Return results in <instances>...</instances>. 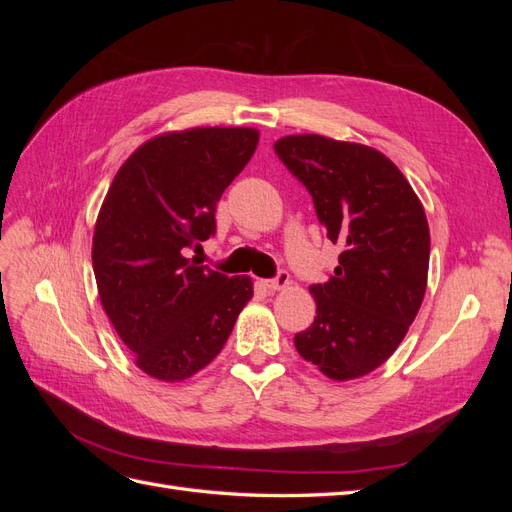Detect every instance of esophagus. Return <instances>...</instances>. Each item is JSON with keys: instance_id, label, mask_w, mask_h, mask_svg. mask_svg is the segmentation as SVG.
Instances as JSON below:
<instances>
[{"instance_id": "34e87169", "label": "esophagus", "mask_w": 512, "mask_h": 512, "mask_svg": "<svg viewBox=\"0 0 512 512\" xmlns=\"http://www.w3.org/2000/svg\"><path fill=\"white\" fill-rule=\"evenodd\" d=\"M288 284H290L288 271H280V273H277V275L273 277V280H265V282H262V286H265L269 292L284 290V288H288Z\"/></svg>"}]
</instances>
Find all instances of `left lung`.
<instances>
[{
	"mask_svg": "<svg viewBox=\"0 0 512 512\" xmlns=\"http://www.w3.org/2000/svg\"><path fill=\"white\" fill-rule=\"evenodd\" d=\"M277 158L314 198L339 265L316 299L312 327L294 346L333 380L361 378L397 350L427 288L429 226L421 200L384 153L320 134H292Z\"/></svg>",
	"mask_w": 512,
	"mask_h": 512,
	"instance_id": "left-lung-1",
	"label": "left lung"
}]
</instances>
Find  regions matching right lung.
<instances>
[{
  "mask_svg": "<svg viewBox=\"0 0 512 512\" xmlns=\"http://www.w3.org/2000/svg\"><path fill=\"white\" fill-rule=\"evenodd\" d=\"M256 145L254 128L160 134L106 192L91 247L98 294L151 378L179 382L209 365L252 299L250 277L198 267L188 252L215 232V205Z\"/></svg>",
  "mask_w": 512,
  "mask_h": 512,
  "instance_id": "add662e5",
  "label": "right lung"
}]
</instances>
